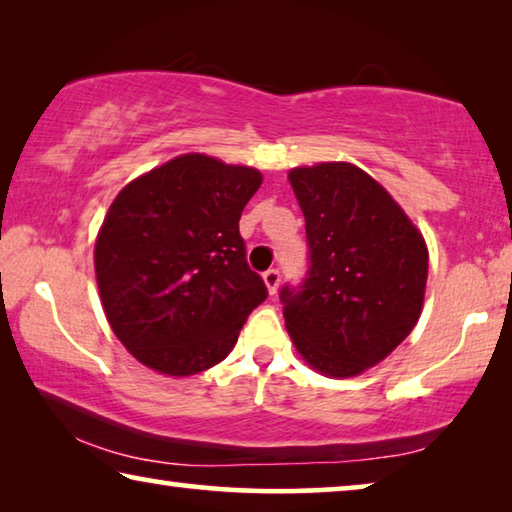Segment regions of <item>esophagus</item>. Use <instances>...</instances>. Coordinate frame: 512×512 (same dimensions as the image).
<instances>
[{"instance_id": "obj_1", "label": "esophagus", "mask_w": 512, "mask_h": 512, "mask_svg": "<svg viewBox=\"0 0 512 512\" xmlns=\"http://www.w3.org/2000/svg\"><path fill=\"white\" fill-rule=\"evenodd\" d=\"M262 277H264V284H266L268 293H271V296H275V291H277V287H280V280H282L280 271H277V268H268V271Z\"/></svg>"}]
</instances>
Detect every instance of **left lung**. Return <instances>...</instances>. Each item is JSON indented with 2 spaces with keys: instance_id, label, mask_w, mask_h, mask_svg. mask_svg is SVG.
Here are the masks:
<instances>
[{
  "instance_id": "1",
  "label": "left lung",
  "mask_w": 512,
  "mask_h": 512,
  "mask_svg": "<svg viewBox=\"0 0 512 512\" xmlns=\"http://www.w3.org/2000/svg\"><path fill=\"white\" fill-rule=\"evenodd\" d=\"M305 214L309 271L282 287L284 323L311 368L354 377L386 359L422 311L429 253L393 196L350 162L289 171Z\"/></svg>"
}]
</instances>
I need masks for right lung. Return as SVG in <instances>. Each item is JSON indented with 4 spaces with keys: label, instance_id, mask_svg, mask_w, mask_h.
<instances>
[{
    "label": "right lung",
    "instance_id": "obj_1",
    "mask_svg": "<svg viewBox=\"0 0 512 512\" xmlns=\"http://www.w3.org/2000/svg\"><path fill=\"white\" fill-rule=\"evenodd\" d=\"M262 185L253 167L178 155L128 183L94 246L103 311L144 366L189 377L228 357L266 300L239 219Z\"/></svg>",
    "mask_w": 512,
    "mask_h": 512
}]
</instances>
